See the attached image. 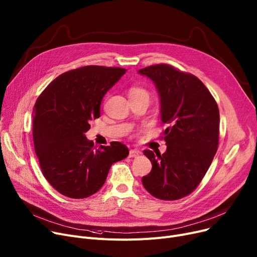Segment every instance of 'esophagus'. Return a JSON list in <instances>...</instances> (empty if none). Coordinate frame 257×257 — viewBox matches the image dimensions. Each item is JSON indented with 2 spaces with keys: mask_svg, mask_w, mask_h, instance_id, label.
<instances>
[{
  "mask_svg": "<svg viewBox=\"0 0 257 257\" xmlns=\"http://www.w3.org/2000/svg\"><path fill=\"white\" fill-rule=\"evenodd\" d=\"M140 154H141V152L139 150H130L129 151V157L130 158L138 157V156H140Z\"/></svg>",
  "mask_w": 257,
  "mask_h": 257,
  "instance_id": "34e87169",
  "label": "esophagus"
}]
</instances>
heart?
Returning a JSON list of instances; mask_svg holds the SVG:
<instances>
[{"label": "heart", "instance_id": "obj_1", "mask_svg": "<svg viewBox=\"0 0 257 257\" xmlns=\"http://www.w3.org/2000/svg\"><path fill=\"white\" fill-rule=\"evenodd\" d=\"M129 93H130V98L131 97H149V92L141 87H132Z\"/></svg>", "mask_w": 257, "mask_h": 257}]
</instances>
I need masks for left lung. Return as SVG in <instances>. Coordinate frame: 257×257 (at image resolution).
<instances>
[{
  "label": "left lung",
  "mask_w": 257,
  "mask_h": 257,
  "mask_svg": "<svg viewBox=\"0 0 257 257\" xmlns=\"http://www.w3.org/2000/svg\"><path fill=\"white\" fill-rule=\"evenodd\" d=\"M155 84L160 100V118L167 151L151 150L152 171L143 185L161 200H177L191 194L203 179L219 145L220 113L211 93L201 81L168 64H156L138 72Z\"/></svg>",
  "instance_id": "left-lung-1"
}]
</instances>
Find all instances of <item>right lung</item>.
I'll return each mask as SVG.
<instances>
[{
    "label": "right lung",
    "instance_id": "1",
    "mask_svg": "<svg viewBox=\"0 0 257 257\" xmlns=\"http://www.w3.org/2000/svg\"><path fill=\"white\" fill-rule=\"evenodd\" d=\"M126 70L87 65L61 74L38 97L33 109L34 148L44 176L57 192L87 198L103 186L112 164L125 159L128 148L118 142L93 149L85 133L89 120Z\"/></svg>",
    "mask_w": 257,
    "mask_h": 257
}]
</instances>
